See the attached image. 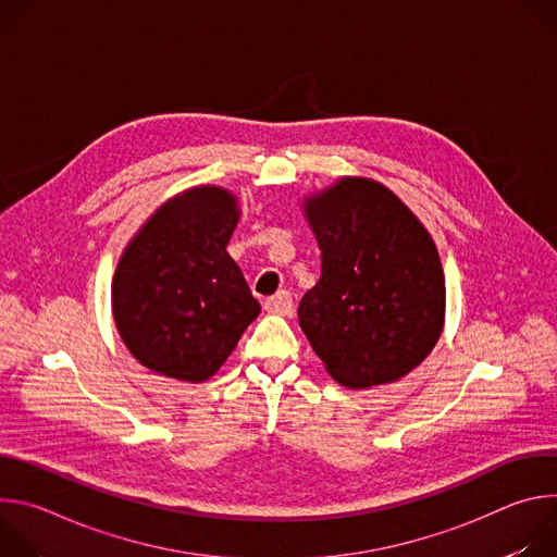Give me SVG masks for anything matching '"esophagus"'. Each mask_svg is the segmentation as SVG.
Instances as JSON below:
<instances>
[{"label":"esophagus","instance_id":"esophagus-1","mask_svg":"<svg viewBox=\"0 0 557 557\" xmlns=\"http://www.w3.org/2000/svg\"><path fill=\"white\" fill-rule=\"evenodd\" d=\"M264 310H267V312H275V314H284V317H290L293 310H295L290 293H288V290H280L277 295L269 297V299L264 301Z\"/></svg>","mask_w":557,"mask_h":557}]
</instances>
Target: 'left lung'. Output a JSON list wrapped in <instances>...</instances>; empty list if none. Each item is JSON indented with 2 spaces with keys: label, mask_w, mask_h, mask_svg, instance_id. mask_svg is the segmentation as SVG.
I'll return each instance as SVG.
<instances>
[{
  "label": "left lung",
  "mask_w": 557,
  "mask_h": 557,
  "mask_svg": "<svg viewBox=\"0 0 557 557\" xmlns=\"http://www.w3.org/2000/svg\"><path fill=\"white\" fill-rule=\"evenodd\" d=\"M322 251V277L299 301V326L352 389L392 383L436 346L445 275L419 218L387 187L346 176L304 200Z\"/></svg>",
  "instance_id": "obj_1"
}]
</instances>
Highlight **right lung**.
Returning a JSON list of instances; mask_svg holds the SVG:
<instances>
[{
    "instance_id": "obj_1",
    "label": "right lung",
    "mask_w": 557,
    "mask_h": 557,
    "mask_svg": "<svg viewBox=\"0 0 557 557\" xmlns=\"http://www.w3.org/2000/svg\"><path fill=\"white\" fill-rule=\"evenodd\" d=\"M237 220L231 191L191 187L158 207L125 247L112 312L123 344L151 372L207 381L260 314L226 253Z\"/></svg>"
}]
</instances>
